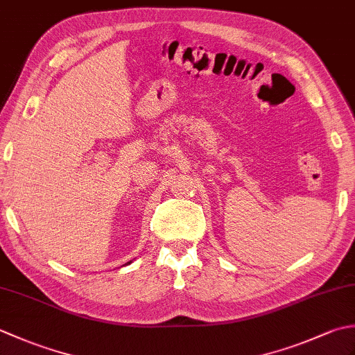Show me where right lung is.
<instances>
[{
    "label": "right lung",
    "mask_w": 355,
    "mask_h": 355,
    "mask_svg": "<svg viewBox=\"0 0 355 355\" xmlns=\"http://www.w3.org/2000/svg\"><path fill=\"white\" fill-rule=\"evenodd\" d=\"M128 263H131V261H130V262H128Z\"/></svg>",
    "instance_id": "add662e5"
}]
</instances>
